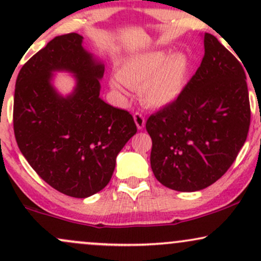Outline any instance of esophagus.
<instances>
[{
    "label": "esophagus",
    "mask_w": 261,
    "mask_h": 261,
    "mask_svg": "<svg viewBox=\"0 0 261 261\" xmlns=\"http://www.w3.org/2000/svg\"><path fill=\"white\" fill-rule=\"evenodd\" d=\"M134 120H135V124H136V126L139 130H142V128L145 127V118H143L142 114H140V113L134 114Z\"/></svg>",
    "instance_id": "obj_1"
}]
</instances>
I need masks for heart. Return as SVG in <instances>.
I'll list each match as a JSON object with an SVG mask.
<instances>
[{
	"mask_svg": "<svg viewBox=\"0 0 261 261\" xmlns=\"http://www.w3.org/2000/svg\"><path fill=\"white\" fill-rule=\"evenodd\" d=\"M193 71L188 54L164 50L135 54L122 62L118 79L110 80V87L122 91V85L139 89L146 106L164 108L178 99L187 88Z\"/></svg>",
	"mask_w": 261,
	"mask_h": 261,
	"instance_id": "heart-1",
	"label": "heart"
}]
</instances>
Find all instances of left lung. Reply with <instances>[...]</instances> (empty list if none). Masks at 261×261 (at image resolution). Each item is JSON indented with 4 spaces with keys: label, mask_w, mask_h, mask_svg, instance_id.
<instances>
[{
    "label": "left lung",
    "mask_w": 261,
    "mask_h": 261,
    "mask_svg": "<svg viewBox=\"0 0 261 261\" xmlns=\"http://www.w3.org/2000/svg\"><path fill=\"white\" fill-rule=\"evenodd\" d=\"M205 55L180 97L152 114L151 168L176 191L210 187L228 170L250 125L247 77L241 62L212 34H203Z\"/></svg>",
    "instance_id": "1"
}]
</instances>
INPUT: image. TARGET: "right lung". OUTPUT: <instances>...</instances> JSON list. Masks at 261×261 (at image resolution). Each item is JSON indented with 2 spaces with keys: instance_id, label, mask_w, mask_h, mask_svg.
<instances>
[{
  "instance_id": "1",
  "label": "right lung",
  "mask_w": 261,
  "mask_h": 261,
  "mask_svg": "<svg viewBox=\"0 0 261 261\" xmlns=\"http://www.w3.org/2000/svg\"><path fill=\"white\" fill-rule=\"evenodd\" d=\"M55 72L74 74L73 92L53 86ZM104 64L77 33L49 41L20 68L13 127L17 145L39 176L65 195L85 199L108 185L116 155L136 134L134 118L99 97Z\"/></svg>"
}]
</instances>
